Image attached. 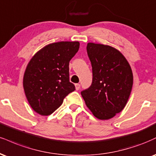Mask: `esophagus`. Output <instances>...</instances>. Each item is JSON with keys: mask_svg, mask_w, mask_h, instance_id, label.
I'll use <instances>...</instances> for the list:
<instances>
[{"mask_svg": "<svg viewBox=\"0 0 156 156\" xmlns=\"http://www.w3.org/2000/svg\"><path fill=\"white\" fill-rule=\"evenodd\" d=\"M75 86H76V90H79V89H80V85L79 83H76Z\"/></svg>", "mask_w": 156, "mask_h": 156, "instance_id": "34e87169", "label": "esophagus"}]
</instances>
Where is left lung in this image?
Instances as JSON below:
<instances>
[{
	"instance_id": "obj_1",
	"label": "left lung",
	"mask_w": 156,
	"mask_h": 156,
	"mask_svg": "<svg viewBox=\"0 0 156 156\" xmlns=\"http://www.w3.org/2000/svg\"><path fill=\"white\" fill-rule=\"evenodd\" d=\"M87 54L92 67V83L81 95L87 108L98 119L108 120L123 110L133 85L132 68L119 50L89 43Z\"/></svg>"
}]
</instances>
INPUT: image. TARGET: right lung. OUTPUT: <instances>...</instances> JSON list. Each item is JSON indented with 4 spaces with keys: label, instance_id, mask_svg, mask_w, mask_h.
Instances as JSON below:
<instances>
[{
    "label": "right lung",
    "instance_id": "right-lung-1",
    "mask_svg": "<svg viewBox=\"0 0 156 156\" xmlns=\"http://www.w3.org/2000/svg\"><path fill=\"white\" fill-rule=\"evenodd\" d=\"M79 46L78 41L53 43L39 50L29 62L23 87L30 105L37 113L51 115L76 90L69 79V63Z\"/></svg>",
    "mask_w": 156,
    "mask_h": 156
}]
</instances>
